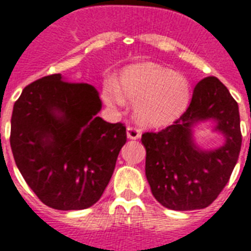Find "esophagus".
Here are the masks:
<instances>
[{
  "label": "esophagus",
  "mask_w": 251,
  "mask_h": 251,
  "mask_svg": "<svg viewBox=\"0 0 251 251\" xmlns=\"http://www.w3.org/2000/svg\"><path fill=\"white\" fill-rule=\"evenodd\" d=\"M126 134H127V138L129 139H138L141 138V130L137 129V127H133V126H127L126 129Z\"/></svg>",
  "instance_id": "esophagus-1"
}]
</instances>
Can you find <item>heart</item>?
<instances>
[{"label":"heart","instance_id":"heart-1","mask_svg":"<svg viewBox=\"0 0 251 251\" xmlns=\"http://www.w3.org/2000/svg\"><path fill=\"white\" fill-rule=\"evenodd\" d=\"M105 101L122 105L124 100L135 104L134 114L141 125L167 126L183 116L192 99V84L184 75L155 63H139L127 67L120 85H106Z\"/></svg>","mask_w":251,"mask_h":251}]
</instances>
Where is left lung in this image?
Wrapping results in <instances>:
<instances>
[{"mask_svg":"<svg viewBox=\"0 0 251 251\" xmlns=\"http://www.w3.org/2000/svg\"><path fill=\"white\" fill-rule=\"evenodd\" d=\"M206 119L226 143L216 151L199 149L192 126ZM146 147V177L154 198L168 209H202L215 201L229 181L240 155L242 134L237 101L215 76L199 81L188 109L160 131L142 134Z\"/></svg>","mask_w":251,"mask_h":251,"instance_id":"left-lung-1","label":"left lung"}]
</instances>
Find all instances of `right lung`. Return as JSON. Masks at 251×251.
<instances>
[{
  "mask_svg": "<svg viewBox=\"0 0 251 251\" xmlns=\"http://www.w3.org/2000/svg\"><path fill=\"white\" fill-rule=\"evenodd\" d=\"M95 87L60 74L25 87L11 114L10 146L22 176L43 204L59 210L100 200L126 142L124 124L97 113Z\"/></svg>",
  "mask_w": 251,
  "mask_h": 251,
  "instance_id": "right-lung-1",
  "label": "right lung"
}]
</instances>
